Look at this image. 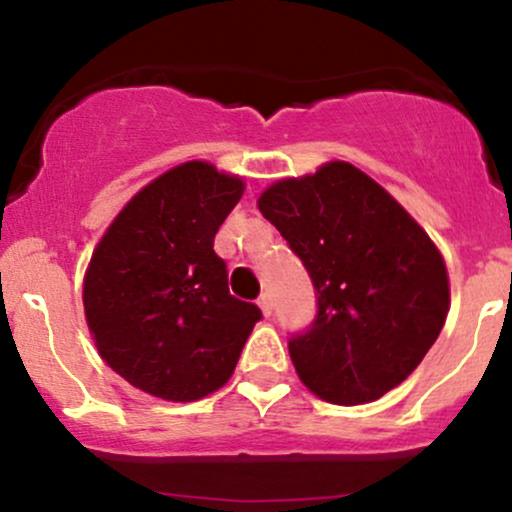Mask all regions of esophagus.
<instances>
[{"label": "esophagus", "instance_id": "34e87169", "mask_svg": "<svg viewBox=\"0 0 512 512\" xmlns=\"http://www.w3.org/2000/svg\"><path fill=\"white\" fill-rule=\"evenodd\" d=\"M257 305H260V310H262L264 317L272 315V298H269V293H262L260 301H257Z\"/></svg>", "mask_w": 512, "mask_h": 512}]
</instances>
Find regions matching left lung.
<instances>
[{
	"label": "left lung",
	"instance_id": "left-lung-1",
	"mask_svg": "<svg viewBox=\"0 0 512 512\" xmlns=\"http://www.w3.org/2000/svg\"><path fill=\"white\" fill-rule=\"evenodd\" d=\"M257 209L317 291L313 327L289 342L301 383L354 407L414 373L450 310L448 267L419 221L346 161L272 182Z\"/></svg>",
	"mask_w": 512,
	"mask_h": 512
}]
</instances>
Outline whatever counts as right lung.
Wrapping results in <instances>:
<instances>
[{"mask_svg": "<svg viewBox=\"0 0 512 512\" xmlns=\"http://www.w3.org/2000/svg\"><path fill=\"white\" fill-rule=\"evenodd\" d=\"M240 175L185 161L144 185L105 228L84 274V315L117 375L166 402L221 390L262 313L228 293L214 236Z\"/></svg>", "mask_w": 512, "mask_h": 512, "instance_id": "1", "label": "right lung"}]
</instances>
